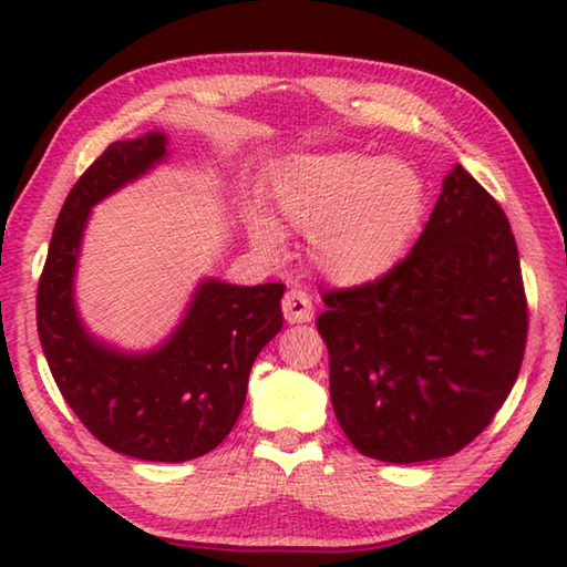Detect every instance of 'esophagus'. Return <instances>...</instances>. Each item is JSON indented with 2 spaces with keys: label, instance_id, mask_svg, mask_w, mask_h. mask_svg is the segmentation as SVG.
Listing matches in <instances>:
<instances>
[{
  "label": "esophagus",
  "instance_id": "34e87169",
  "mask_svg": "<svg viewBox=\"0 0 567 567\" xmlns=\"http://www.w3.org/2000/svg\"><path fill=\"white\" fill-rule=\"evenodd\" d=\"M282 312L287 322H310L312 297L305 290H287L282 297Z\"/></svg>",
  "mask_w": 567,
  "mask_h": 567
}]
</instances>
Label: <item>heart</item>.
<instances>
[{"mask_svg":"<svg viewBox=\"0 0 567 567\" xmlns=\"http://www.w3.org/2000/svg\"><path fill=\"white\" fill-rule=\"evenodd\" d=\"M277 213L307 235L310 260L332 282L364 285L405 255L425 213V182L408 162L364 152L287 159L272 179ZM249 237L267 257L285 252L272 217L249 215Z\"/></svg>","mask_w":567,"mask_h":567,"instance_id":"obj_1","label":"heart"}]
</instances>
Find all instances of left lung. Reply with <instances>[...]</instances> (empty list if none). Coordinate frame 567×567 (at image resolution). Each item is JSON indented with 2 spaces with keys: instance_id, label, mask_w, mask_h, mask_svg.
<instances>
[{
  "instance_id": "left-lung-1",
  "label": "left lung",
  "mask_w": 567,
  "mask_h": 567,
  "mask_svg": "<svg viewBox=\"0 0 567 567\" xmlns=\"http://www.w3.org/2000/svg\"><path fill=\"white\" fill-rule=\"evenodd\" d=\"M322 302L334 415L382 463L460 453L520 372L527 300L515 237L460 165L410 255L378 280L322 292Z\"/></svg>"
}]
</instances>
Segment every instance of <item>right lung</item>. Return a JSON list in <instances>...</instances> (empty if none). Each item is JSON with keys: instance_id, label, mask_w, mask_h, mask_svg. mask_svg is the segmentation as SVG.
<instances>
[{"instance_id": "right-lung-1", "label": "right lung", "mask_w": 567, "mask_h": 567, "mask_svg": "<svg viewBox=\"0 0 567 567\" xmlns=\"http://www.w3.org/2000/svg\"><path fill=\"white\" fill-rule=\"evenodd\" d=\"M165 147L162 132L114 142L76 179L37 287V330L62 398L102 445L152 463H185L235 427L252 362L282 330L285 285L205 280L175 334L147 354H122L90 338L72 300L90 209L145 175Z\"/></svg>"}]
</instances>
